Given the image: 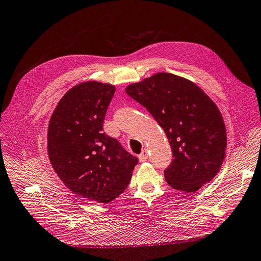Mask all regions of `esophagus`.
<instances>
[{"label":"esophagus","instance_id":"34e87169","mask_svg":"<svg viewBox=\"0 0 261 261\" xmlns=\"http://www.w3.org/2000/svg\"><path fill=\"white\" fill-rule=\"evenodd\" d=\"M138 159H140L141 162L147 161V159H148V150H147V149H144V150L142 151V153H141L140 155H138Z\"/></svg>","mask_w":261,"mask_h":261}]
</instances>
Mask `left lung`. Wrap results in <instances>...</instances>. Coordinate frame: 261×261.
Masks as SVG:
<instances>
[{
	"instance_id": "left-lung-1",
	"label": "left lung",
	"mask_w": 261,
	"mask_h": 261,
	"mask_svg": "<svg viewBox=\"0 0 261 261\" xmlns=\"http://www.w3.org/2000/svg\"><path fill=\"white\" fill-rule=\"evenodd\" d=\"M126 92L164 129L174 160L165 172L173 189L196 192L222 165L227 132L215 102L181 76L160 72L129 85Z\"/></svg>"
}]
</instances>
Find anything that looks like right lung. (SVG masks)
Segmentation results:
<instances>
[{"label":"right lung","instance_id":"obj_1","mask_svg":"<svg viewBox=\"0 0 261 261\" xmlns=\"http://www.w3.org/2000/svg\"><path fill=\"white\" fill-rule=\"evenodd\" d=\"M110 84L89 81L68 90L52 113L47 149L52 168L79 196L107 203L128 187L137 159L102 130L114 95Z\"/></svg>","mask_w":261,"mask_h":261}]
</instances>
